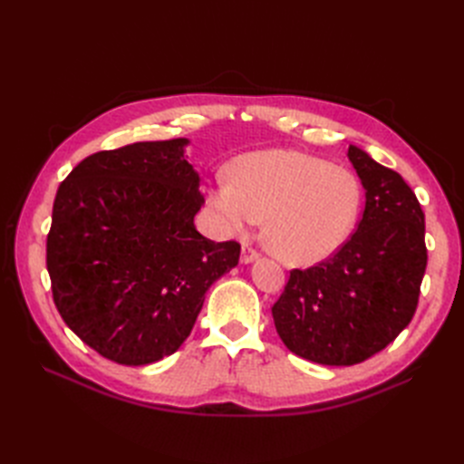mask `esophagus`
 <instances>
[{"label": "esophagus", "mask_w": 464, "mask_h": 464, "mask_svg": "<svg viewBox=\"0 0 464 464\" xmlns=\"http://www.w3.org/2000/svg\"><path fill=\"white\" fill-rule=\"evenodd\" d=\"M259 259V254L256 249H251L249 246H244L242 247V254H240V261L244 263V265H249V263H254V261H257Z\"/></svg>", "instance_id": "1"}]
</instances>
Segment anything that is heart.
Returning <instances> with one entry per match:
<instances>
[{"label":"heart","mask_w":464,"mask_h":464,"mask_svg":"<svg viewBox=\"0 0 464 464\" xmlns=\"http://www.w3.org/2000/svg\"><path fill=\"white\" fill-rule=\"evenodd\" d=\"M363 191L346 168L300 150L249 152L230 166V184L208 191L228 234L244 236L265 218L263 244L290 266L334 257L354 236Z\"/></svg>","instance_id":"obj_1"}]
</instances>
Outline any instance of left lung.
Returning a JSON list of instances; mask_svg holds the SVG:
<instances>
[{"label":"left lung","mask_w":464,"mask_h":464,"mask_svg":"<svg viewBox=\"0 0 464 464\" xmlns=\"http://www.w3.org/2000/svg\"><path fill=\"white\" fill-rule=\"evenodd\" d=\"M346 157L366 191L358 228L329 261L294 269L271 310L290 353L323 366H354L395 341L428 263L424 213L409 184L356 145Z\"/></svg>","instance_id":"left-lung-1"}]
</instances>
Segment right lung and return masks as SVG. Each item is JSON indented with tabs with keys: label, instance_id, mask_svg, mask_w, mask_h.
<instances>
[{
	"label": "right lung",
	"instance_id": "obj_1",
	"mask_svg": "<svg viewBox=\"0 0 464 464\" xmlns=\"http://www.w3.org/2000/svg\"><path fill=\"white\" fill-rule=\"evenodd\" d=\"M189 139L101 150L55 193L46 265L65 325L98 354L147 366L189 336L207 290L240 244L195 228L205 205Z\"/></svg>",
	"mask_w": 464,
	"mask_h": 464
}]
</instances>
